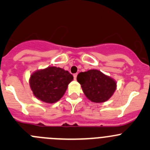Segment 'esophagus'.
Here are the masks:
<instances>
[{
    "instance_id": "obj_1",
    "label": "esophagus",
    "mask_w": 150,
    "mask_h": 150,
    "mask_svg": "<svg viewBox=\"0 0 150 150\" xmlns=\"http://www.w3.org/2000/svg\"><path fill=\"white\" fill-rule=\"evenodd\" d=\"M77 75H78V74H77V73L74 74V75H73V77H74V79H75V80H76V79H77Z\"/></svg>"
}]
</instances>
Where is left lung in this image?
Here are the masks:
<instances>
[{
	"label": "left lung",
	"instance_id": "1",
	"mask_svg": "<svg viewBox=\"0 0 150 150\" xmlns=\"http://www.w3.org/2000/svg\"><path fill=\"white\" fill-rule=\"evenodd\" d=\"M77 81L86 97L96 103L108 100L116 89L115 81L97 69L81 72L77 76Z\"/></svg>",
	"mask_w": 150,
	"mask_h": 150
}]
</instances>
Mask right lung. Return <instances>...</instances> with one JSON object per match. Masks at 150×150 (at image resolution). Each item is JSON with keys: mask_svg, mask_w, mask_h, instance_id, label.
I'll use <instances>...</instances> for the list:
<instances>
[{"mask_svg": "<svg viewBox=\"0 0 150 150\" xmlns=\"http://www.w3.org/2000/svg\"><path fill=\"white\" fill-rule=\"evenodd\" d=\"M73 76L59 67H49L34 72L30 76V85L33 94L46 103H54L65 93Z\"/></svg>", "mask_w": 150, "mask_h": 150, "instance_id": "obj_1", "label": "right lung"}]
</instances>
